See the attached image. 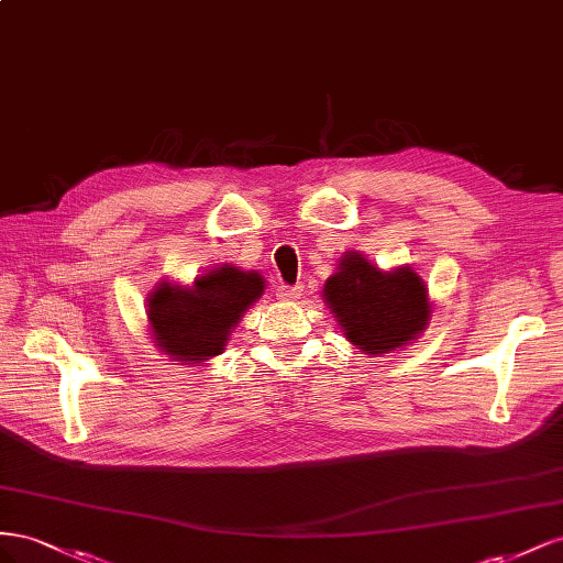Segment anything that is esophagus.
<instances>
[{
    "instance_id": "esophagus-1",
    "label": "esophagus",
    "mask_w": 563,
    "mask_h": 563,
    "mask_svg": "<svg viewBox=\"0 0 563 563\" xmlns=\"http://www.w3.org/2000/svg\"><path fill=\"white\" fill-rule=\"evenodd\" d=\"M276 295H278V299H283V301H295V299L301 297V285H295V287L280 285Z\"/></svg>"
}]
</instances>
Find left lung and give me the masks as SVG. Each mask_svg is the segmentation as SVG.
Segmentation results:
<instances>
[{
    "label": "left lung",
    "instance_id": "obj_1",
    "mask_svg": "<svg viewBox=\"0 0 563 563\" xmlns=\"http://www.w3.org/2000/svg\"><path fill=\"white\" fill-rule=\"evenodd\" d=\"M323 299L346 340L365 353H391L427 328V285L410 266L382 271L361 252H346L323 287Z\"/></svg>",
    "mask_w": 563,
    "mask_h": 563
}]
</instances>
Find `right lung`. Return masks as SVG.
I'll return each instance as SVG.
<instances>
[{
	"mask_svg": "<svg viewBox=\"0 0 563 563\" xmlns=\"http://www.w3.org/2000/svg\"><path fill=\"white\" fill-rule=\"evenodd\" d=\"M262 295L260 273L233 264L202 273L188 287L157 283L146 311L155 346L184 365L219 356L238 320Z\"/></svg>",
	"mask_w": 563,
	"mask_h": 563,
	"instance_id": "obj_1",
	"label": "right lung"
}]
</instances>
